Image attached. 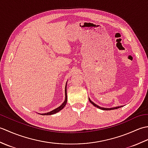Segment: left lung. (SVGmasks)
<instances>
[{"mask_svg":"<svg viewBox=\"0 0 148 148\" xmlns=\"http://www.w3.org/2000/svg\"><path fill=\"white\" fill-rule=\"evenodd\" d=\"M88 99H89V101L90 102L92 103V104H93L94 106L96 107V108H99V109H100L102 110H105V111H108V110H113V109H118V108H122L123 106H116V107H114V108H102V107H100L98 105H97L96 103H94L93 102H92V100H90V99L88 97Z\"/></svg>","mask_w":148,"mask_h":148,"instance_id":"1","label":"left lung"}]
</instances>
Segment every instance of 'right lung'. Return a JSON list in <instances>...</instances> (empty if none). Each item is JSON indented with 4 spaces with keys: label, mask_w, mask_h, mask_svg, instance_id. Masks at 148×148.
<instances>
[{
    "label": "right lung",
    "mask_w": 148,
    "mask_h": 148,
    "mask_svg": "<svg viewBox=\"0 0 148 148\" xmlns=\"http://www.w3.org/2000/svg\"><path fill=\"white\" fill-rule=\"evenodd\" d=\"M67 84L66 83L65 84V100L64 102L62 103L61 106H60L58 108H56L55 109H53V111L48 112H46V113H42V114H40L41 115H51V114H54L55 113H57L58 112H59L60 111H61L62 109H63V108H64L65 106L66 103H67Z\"/></svg>",
    "instance_id": "add662e5"
}]
</instances>
